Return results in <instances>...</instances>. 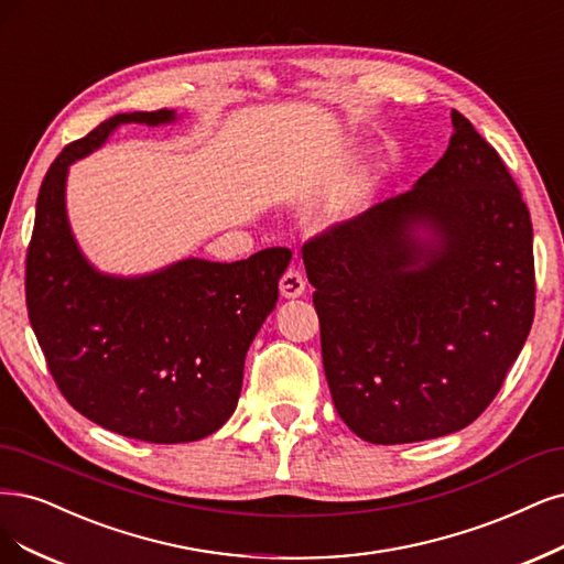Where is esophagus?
<instances>
[{
    "mask_svg": "<svg viewBox=\"0 0 564 564\" xmlns=\"http://www.w3.org/2000/svg\"><path fill=\"white\" fill-rule=\"evenodd\" d=\"M280 291H282L284 299H299V296H303L305 280L301 275V270L289 268L286 273L282 275V280H280Z\"/></svg>",
    "mask_w": 564,
    "mask_h": 564,
    "instance_id": "esophagus-1",
    "label": "esophagus"
}]
</instances>
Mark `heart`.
<instances>
[{
    "instance_id": "obj_1",
    "label": "heart",
    "mask_w": 564,
    "mask_h": 564,
    "mask_svg": "<svg viewBox=\"0 0 564 564\" xmlns=\"http://www.w3.org/2000/svg\"><path fill=\"white\" fill-rule=\"evenodd\" d=\"M364 196H366V186H359L352 196H347L345 198V203H343V212L345 215H349V212H355V209H359L361 207V203H364Z\"/></svg>"
}]
</instances>
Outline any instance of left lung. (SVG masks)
<instances>
[{
  "mask_svg": "<svg viewBox=\"0 0 564 564\" xmlns=\"http://www.w3.org/2000/svg\"><path fill=\"white\" fill-rule=\"evenodd\" d=\"M453 128L413 191L303 245L328 390L368 443L464 430L497 397L532 328L530 209L499 153L455 109Z\"/></svg>",
  "mask_w": 564,
  "mask_h": 564,
  "instance_id": "left-lung-1",
  "label": "left lung"
}]
</instances>
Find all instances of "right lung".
<instances>
[{"instance_id": "obj_1", "label": "right lung", "mask_w": 564, "mask_h": 564, "mask_svg": "<svg viewBox=\"0 0 564 564\" xmlns=\"http://www.w3.org/2000/svg\"><path fill=\"white\" fill-rule=\"evenodd\" d=\"M170 109L116 113L63 149L39 188L25 301L57 390L128 438L188 443L215 434L242 390L247 349L278 303L291 251L245 261L184 259L142 278L95 270L65 209L67 170L123 123L161 126Z\"/></svg>"}]
</instances>
